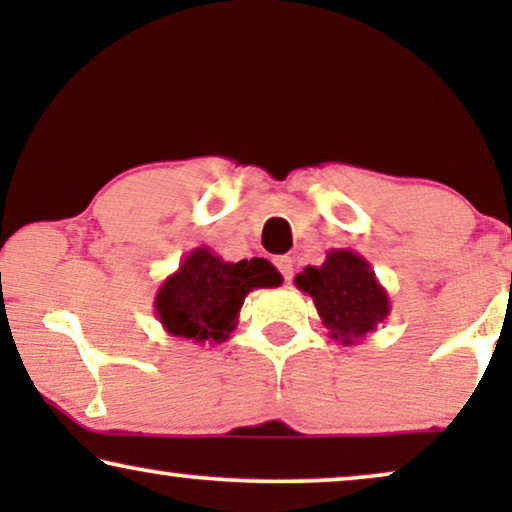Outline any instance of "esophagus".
<instances>
[{"label":"esophagus","instance_id":"1","mask_svg":"<svg viewBox=\"0 0 512 512\" xmlns=\"http://www.w3.org/2000/svg\"><path fill=\"white\" fill-rule=\"evenodd\" d=\"M275 265H277V270L282 272V277L286 279V282H291V277H293V258L291 256H277L275 258Z\"/></svg>","mask_w":512,"mask_h":512}]
</instances>
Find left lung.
<instances>
[{
    "mask_svg": "<svg viewBox=\"0 0 512 512\" xmlns=\"http://www.w3.org/2000/svg\"><path fill=\"white\" fill-rule=\"evenodd\" d=\"M293 282L312 298L328 335L347 347L377 331L391 312L387 289L352 249H331L324 263L307 265Z\"/></svg>",
    "mask_w": 512,
    "mask_h": 512,
    "instance_id": "8db88e82",
    "label": "left lung"
}]
</instances>
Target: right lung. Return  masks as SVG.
I'll use <instances>...</instances> for the list:
<instances>
[{
	"label": "right lung",
	"instance_id": "right-lung-1",
	"mask_svg": "<svg viewBox=\"0 0 512 512\" xmlns=\"http://www.w3.org/2000/svg\"><path fill=\"white\" fill-rule=\"evenodd\" d=\"M282 282L265 258L230 263L209 247H198L158 286L153 310L174 338L219 345L235 331L244 298L254 289H275Z\"/></svg>",
	"mask_w": 512,
	"mask_h": 512
}]
</instances>
